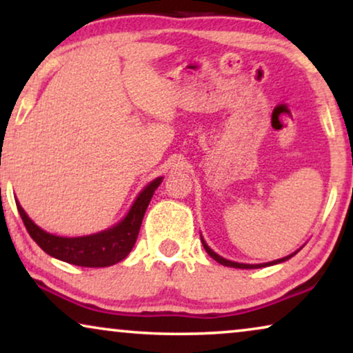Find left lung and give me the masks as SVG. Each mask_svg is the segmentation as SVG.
<instances>
[{
	"instance_id": "obj_1",
	"label": "left lung",
	"mask_w": 353,
	"mask_h": 353,
	"mask_svg": "<svg viewBox=\"0 0 353 353\" xmlns=\"http://www.w3.org/2000/svg\"><path fill=\"white\" fill-rule=\"evenodd\" d=\"M201 241H202V245H204V249H205V252L210 255L212 259L214 260H216V262L219 263H221V265H225V267H233V268H262V267H268V265H274V263H281V262H284V260H288V259H291L292 255H296L297 252H294V254H291V255H288V257H284V259H279V260H274V262H268V263H260V265H249V263H238V262H231V260H226V259H223V257H220L219 254H215L214 250H212L209 245L205 244V241L201 238Z\"/></svg>"
}]
</instances>
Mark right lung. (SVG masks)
I'll return each mask as SVG.
<instances>
[{"instance_id": "1", "label": "right lung", "mask_w": 353, "mask_h": 353, "mask_svg": "<svg viewBox=\"0 0 353 353\" xmlns=\"http://www.w3.org/2000/svg\"><path fill=\"white\" fill-rule=\"evenodd\" d=\"M161 183L162 176L149 183L139 192L132 209L120 223L109 230L101 231V233L80 236V238H62V236L46 233L45 230H41L40 226H37L28 219L26 210L22 209L19 202H16V204L28 234L51 257L72 265H79V267H110V265L119 263L120 260H123L132 252L133 245L137 243L139 228H141L143 216L146 214L154 191L157 190Z\"/></svg>"}]
</instances>
